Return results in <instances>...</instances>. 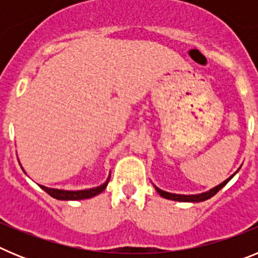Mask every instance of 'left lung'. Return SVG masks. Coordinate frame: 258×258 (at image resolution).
<instances>
[{
    "instance_id": "left-lung-1",
    "label": "left lung",
    "mask_w": 258,
    "mask_h": 258,
    "mask_svg": "<svg viewBox=\"0 0 258 258\" xmlns=\"http://www.w3.org/2000/svg\"><path fill=\"white\" fill-rule=\"evenodd\" d=\"M234 175V174H232ZM232 175L230 177V178H227L226 181L222 182L221 184H218V186H216L214 188H212V190L207 191V192H203V194H199V195H178V194H170V192H165V191L160 190V188H156V191L159 194H160V197L165 198V199H170V200H175V202H194V203H199V202H204V200H208L211 199L212 197H214L216 194L218 192V191L221 190V188L225 186V184L227 183V182L230 181V179L232 178Z\"/></svg>"
}]
</instances>
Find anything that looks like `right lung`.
Wrapping results in <instances>:
<instances>
[{"mask_svg": "<svg viewBox=\"0 0 258 258\" xmlns=\"http://www.w3.org/2000/svg\"><path fill=\"white\" fill-rule=\"evenodd\" d=\"M109 178L107 179V182L99 187L89 188V190H81V191H64V190H56V188H47L45 186H41V188L44 191H46L50 197L55 198L58 200H81V199H89V198H93L98 194H101L102 191L106 188L107 183H108Z\"/></svg>", "mask_w": 258, "mask_h": 258, "instance_id": "1", "label": "right lung"}]
</instances>
